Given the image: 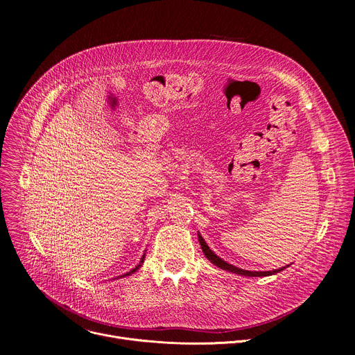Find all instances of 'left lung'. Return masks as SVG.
Wrapping results in <instances>:
<instances>
[{
    "instance_id": "obj_1",
    "label": "left lung",
    "mask_w": 355,
    "mask_h": 355,
    "mask_svg": "<svg viewBox=\"0 0 355 355\" xmlns=\"http://www.w3.org/2000/svg\"><path fill=\"white\" fill-rule=\"evenodd\" d=\"M198 239H199V243H200V247H202V251H204V254L207 256V259L214 263L216 267L222 268V270H226L229 272H234V274H239V275H245V277H267V275H272V274H277L279 271H282L285 267L282 268H278V270H274V271H247V270H241V268H237L229 263H226L225 260H222L220 257H218L215 252L209 248V245L207 244V241L204 240V237H202L200 234H198Z\"/></svg>"
}]
</instances>
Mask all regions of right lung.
<instances>
[{
    "label": "right lung",
    "instance_id": "obj_1",
    "mask_svg": "<svg viewBox=\"0 0 355 355\" xmlns=\"http://www.w3.org/2000/svg\"><path fill=\"white\" fill-rule=\"evenodd\" d=\"M143 261H144V254H143V257H141V260H140V263H139V264H137V266H136V267H135V268H133V270H130V271H129V272H126V274H123V275H121V277H126V275H132V274H133V272H136V271H137V270H139V268H140V267H141V264H143ZM121 277H119V278H121Z\"/></svg>",
    "mask_w": 355,
    "mask_h": 355
}]
</instances>
